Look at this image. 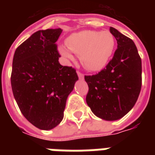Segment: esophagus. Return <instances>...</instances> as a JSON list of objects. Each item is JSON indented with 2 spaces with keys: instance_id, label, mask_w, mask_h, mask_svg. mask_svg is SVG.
Listing matches in <instances>:
<instances>
[{
  "instance_id": "obj_1",
  "label": "esophagus",
  "mask_w": 155,
  "mask_h": 155,
  "mask_svg": "<svg viewBox=\"0 0 155 155\" xmlns=\"http://www.w3.org/2000/svg\"><path fill=\"white\" fill-rule=\"evenodd\" d=\"M77 74H78V77L80 80H83L84 79V74L81 73V72H77Z\"/></svg>"
}]
</instances>
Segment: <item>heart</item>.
<instances>
[{"label": "heart", "instance_id": "b5f03b06", "mask_svg": "<svg viewBox=\"0 0 155 155\" xmlns=\"http://www.w3.org/2000/svg\"><path fill=\"white\" fill-rule=\"evenodd\" d=\"M67 46L58 50L67 61H73L74 54L81 55V62L91 71H101L107 64L115 46L114 35L108 31H81L67 39Z\"/></svg>", "mask_w": 155, "mask_h": 155}]
</instances>
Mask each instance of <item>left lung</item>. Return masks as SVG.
I'll return each instance as SVG.
<instances>
[{"label": "left lung", "instance_id": "1", "mask_svg": "<svg viewBox=\"0 0 155 155\" xmlns=\"http://www.w3.org/2000/svg\"><path fill=\"white\" fill-rule=\"evenodd\" d=\"M117 50L106 68L94 75H85L89 86L86 103L102 120L114 121L129 113L141 90L142 64L134 41L110 27Z\"/></svg>", "mask_w": 155, "mask_h": 155}]
</instances>
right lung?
Wrapping results in <instances>:
<instances>
[{"mask_svg":"<svg viewBox=\"0 0 155 155\" xmlns=\"http://www.w3.org/2000/svg\"><path fill=\"white\" fill-rule=\"evenodd\" d=\"M61 28L38 31L15 51L11 82L20 110L40 130L61 123L68 95L78 81L75 70L59 63Z\"/></svg>","mask_w":155,"mask_h":155,"instance_id":"right-lung-1","label":"right lung"}]
</instances>
